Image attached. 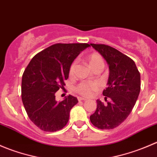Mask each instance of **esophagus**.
<instances>
[{
	"instance_id": "esophagus-1",
	"label": "esophagus",
	"mask_w": 157,
	"mask_h": 157,
	"mask_svg": "<svg viewBox=\"0 0 157 157\" xmlns=\"http://www.w3.org/2000/svg\"><path fill=\"white\" fill-rule=\"evenodd\" d=\"M85 100H86V99H85V98H81V97L78 98L79 102H80V101H85Z\"/></svg>"
}]
</instances>
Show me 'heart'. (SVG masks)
<instances>
[{"label": "heart", "instance_id": "1", "mask_svg": "<svg viewBox=\"0 0 157 157\" xmlns=\"http://www.w3.org/2000/svg\"><path fill=\"white\" fill-rule=\"evenodd\" d=\"M89 65L92 69L95 68L99 66H104V61L100 55L97 53H93L87 57ZM77 67V62L74 61L71 64L69 69V74L73 75L74 71ZM100 87V85L97 82H82L79 83L76 87V91L81 96L85 97H90L93 96V93L98 90Z\"/></svg>", "mask_w": 157, "mask_h": 157}]
</instances>
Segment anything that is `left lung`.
Instances as JSON below:
<instances>
[{"label":"left lung","instance_id":"obj_1","mask_svg":"<svg viewBox=\"0 0 157 157\" xmlns=\"http://www.w3.org/2000/svg\"><path fill=\"white\" fill-rule=\"evenodd\" d=\"M109 65L107 88L103 90L106 105L96 100V112L90 119L95 127L102 130L113 129L121 124L132 111L140 90V74L135 63L117 49L105 45L90 44Z\"/></svg>","mask_w":157,"mask_h":157}]
</instances>
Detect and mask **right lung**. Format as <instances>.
Instances as JSON below:
<instances>
[{
	"instance_id": "add662e5",
	"label": "right lung",
	"mask_w": 157,
	"mask_h": 157,
	"mask_svg": "<svg viewBox=\"0 0 157 157\" xmlns=\"http://www.w3.org/2000/svg\"><path fill=\"white\" fill-rule=\"evenodd\" d=\"M89 44H55L35 55L22 77V101L32 121L44 131L54 132L67 124L70 111L78 102L67 96L58 102L55 93L64 88L71 64Z\"/></svg>"
}]
</instances>
